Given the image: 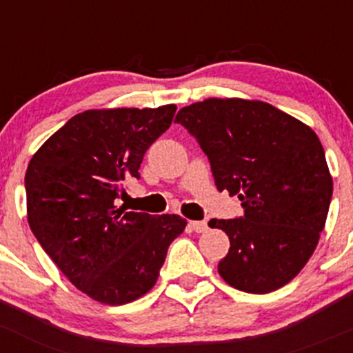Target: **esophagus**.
Wrapping results in <instances>:
<instances>
[{
  "label": "esophagus",
  "mask_w": 353,
  "mask_h": 353,
  "mask_svg": "<svg viewBox=\"0 0 353 353\" xmlns=\"http://www.w3.org/2000/svg\"><path fill=\"white\" fill-rule=\"evenodd\" d=\"M188 226L192 230V232H196V233H205L208 230L206 221H189Z\"/></svg>",
  "instance_id": "esophagus-1"
}]
</instances>
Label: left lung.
<instances>
[{
    "label": "left lung",
    "mask_w": 353,
    "mask_h": 353,
    "mask_svg": "<svg viewBox=\"0 0 353 353\" xmlns=\"http://www.w3.org/2000/svg\"><path fill=\"white\" fill-rule=\"evenodd\" d=\"M174 121L208 155L216 188L242 201L240 218L210 221L230 239L220 276L252 294L294 279L316 248L333 192L316 133L269 103L239 98L194 103Z\"/></svg>",
    "instance_id": "1"
}]
</instances>
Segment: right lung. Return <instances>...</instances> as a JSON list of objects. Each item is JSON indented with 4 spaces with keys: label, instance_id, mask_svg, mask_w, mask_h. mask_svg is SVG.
Here are the masks:
<instances>
[{
    "label": "right lung",
    "instance_id": "obj_1",
    "mask_svg": "<svg viewBox=\"0 0 353 353\" xmlns=\"http://www.w3.org/2000/svg\"><path fill=\"white\" fill-rule=\"evenodd\" d=\"M174 113V105L84 111L30 161V228L62 274L94 301L114 306L150 291L167 248L186 228L179 214L117 206L123 183L140 179L143 155Z\"/></svg>",
    "mask_w": 353,
    "mask_h": 353
}]
</instances>
